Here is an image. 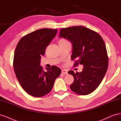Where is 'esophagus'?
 Instances as JSON below:
<instances>
[{"label": "esophagus", "instance_id": "1", "mask_svg": "<svg viewBox=\"0 0 121 121\" xmlns=\"http://www.w3.org/2000/svg\"><path fill=\"white\" fill-rule=\"evenodd\" d=\"M62 73L63 74H67L68 71L66 70H65V69L62 70Z\"/></svg>", "mask_w": 121, "mask_h": 121}]
</instances>
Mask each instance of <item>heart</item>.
I'll return each mask as SVG.
<instances>
[{
  "label": "heart",
  "instance_id": "1",
  "mask_svg": "<svg viewBox=\"0 0 121 121\" xmlns=\"http://www.w3.org/2000/svg\"><path fill=\"white\" fill-rule=\"evenodd\" d=\"M68 41L66 39H60L59 41V44H63V43H66Z\"/></svg>",
  "mask_w": 121,
  "mask_h": 121
}]
</instances>
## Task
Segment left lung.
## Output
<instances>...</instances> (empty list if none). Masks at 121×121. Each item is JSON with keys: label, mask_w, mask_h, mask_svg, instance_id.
<instances>
[{"label": "left lung", "mask_w": 121, "mask_h": 121, "mask_svg": "<svg viewBox=\"0 0 121 121\" xmlns=\"http://www.w3.org/2000/svg\"><path fill=\"white\" fill-rule=\"evenodd\" d=\"M59 37L72 44L71 58L75 60L74 67L83 65L81 72L68 71L74 77L70 87L78 95L89 94L99 86L108 67V54L103 38L95 31L82 26L62 29Z\"/></svg>", "instance_id": "1"}]
</instances>
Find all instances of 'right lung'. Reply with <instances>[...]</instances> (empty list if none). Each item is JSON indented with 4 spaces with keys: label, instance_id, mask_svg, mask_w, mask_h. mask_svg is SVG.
I'll return each instance as SVG.
<instances>
[{
    "label": "right lung",
    "instance_id": "right-lung-1",
    "mask_svg": "<svg viewBox=\"0 0 121 121\" xmlns=\"http://www.w3.org/2000/svg\"><path fill=\"white\" fill-rule=\"evenodd\" d=\"M57 29H42L23 37L15 48L13 69L21 86L30 95L42 97L47 95L53 87L61 70L55 66L46 68L40 65L41 58L53 39Z\"/></svg>",
    "mask_w": 121,
    "mask_h": 121
}]
</instances>
